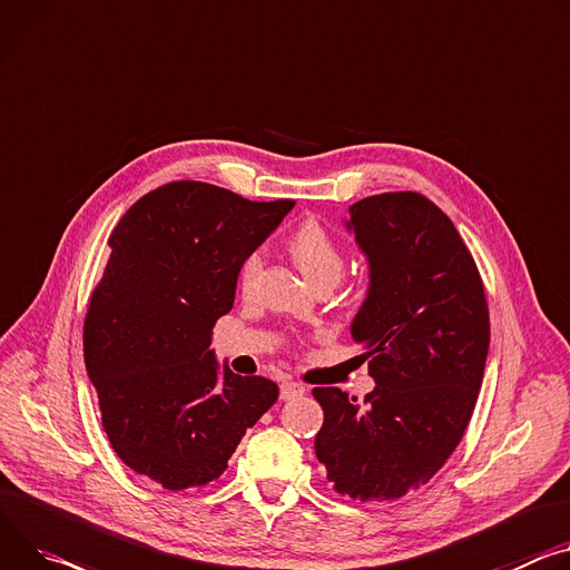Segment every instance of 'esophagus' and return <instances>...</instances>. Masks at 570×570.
<instances>
[{
  "mask_svg": "<svg viewBox=\"0 0 570 570\" xmlns=\"http://www.w3.org/2000/svg\"><path fill=\"white\" fill-rule=\"evenodd\" d=\"M304 393H306V389L297 382H284L282 384V400H293V397L304 395Z\"/></svg>",
  "mask_w": 570,
  "mask_h": 570,
  "instance_id": "1",
  "label": "esophagus"
}]
</instances>
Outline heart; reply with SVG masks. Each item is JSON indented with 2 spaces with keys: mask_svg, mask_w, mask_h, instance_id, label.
<instances>
[{
  "mask_svg": "<svg viewBox=\"0 0 570 570\" xmlns=\"http://www.w3.org/2000/svg\"><path fill=\"white\" fill-rule=\"evenodd\" d=\"M288 254L297 268L318 284H334L343 273V254L334 236L316 220H304L288 238ZM262 254L252 252L243 258L238 271V284L243 291H249L262 273Z\"/></svg>",
  "mask_w": 570,
  "mask_h": 570,
  "instance_id": "obj_1",
  "label": "heart"
}]
</instances>
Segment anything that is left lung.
<instances>
[{"mask_svg": "<svg viewBox=\"0 0 570 570\" xmlns=\"http://www.w3.org/2000/svg\"><path fill=\"white\" fill-rule=\"evenodd\" d=\"M371 291L352 338L377 386L358 402L318 386L316 456L338 495L386 502L428 484L471 423L489 352V302L471 249L416 190L350 206Z\"/></svg>", "mask_w": 570, "mask_h": 570, "instance_id": "8db88e82", "label": "left lung"}]
</instances>
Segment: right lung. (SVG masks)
I'll return each instance as SVG.
<instances>
[{"label":"right lung","mask_w":570,"mask_h":570,"mask_svg":"<svg viewBox=\"0 0 570 570\" xmlns=\"http://www.w3.org/2000/svg\"><path fill=\"white\" fill-rule=\"evenodd\" d=\"M291 206L181 179L142 195L109 236L83 321L86 368L111 448L166 491L218 480L279 397L266 377L220 373L209 345L243 258Z\"/></svg>","instance_id":"obj_1"}]
</instances>
